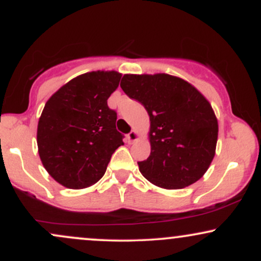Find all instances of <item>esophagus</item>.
<instances>
[{
	"mask_svg": "<svg viewBox=\"0 0 261 261\" xmlns=\"http://www.w3.org/2000/svg\"><path fill=\"white\" fill-rule=\"evenodd\" d=\"M126 139H127L128 143H133L134 141H136L137 139H139V135H137L136 131H131V133H128L126 135Z\"/></svg>",
	"mask_w": 261,
	"mask_h": 261,
	"instance_id": "esophagus-1",
	"label": "esophagus"
}]
</instances>
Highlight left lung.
<instances>
[{
  "label": "left lung",
  "mask_w": 261,
  "mask_h": 261,
  "mask_svg": "<svg viewBox=\"0 0 261 261\" xmlns=\"http://www.w3.org/2000/svg\"><path fill=\"white\" fill-rule=\"evenodd\" d=\"M120 87L145 107L151 121V154L137 162L141 174L164 189L199 180L214 160L218 136L206 98L187 81L166 73L124 74Z\"/></svg>",
  "instance_id": "8db88e82"
}]
</instances>
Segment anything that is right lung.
Wrapping results in <instances>:
<instances>
[{
    "label": "right lung",
    "instance_id": "add662e5",
    "mask_svg": "<svg viewBox=\"0 0 261 261\" xmlns=\"http://www.w3.org/2000/svg\"><path fill=\"white\" fill-rule=\"evenodd\" d=\"M115 71L88 72L62 86L45 104L38 122V148L45 169L70 189L95 184L112 154L124 145L108 98L118 88Z\"/></svg>",
    "mask_w": 261,
    "mask_h": 261
}]
</instances>
